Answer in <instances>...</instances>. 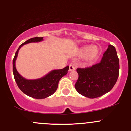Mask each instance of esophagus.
Instances as JSON below:
<instances>
[{"label":"esophagus","mask_w":131,"mask_h":131,"mask_svg":"<svg viewBox=\"0 0 131 131\" xmlns=\"http://www.w3.org/2000/svg\"><path fill=\"white\" fill-rule=\"evenodd\" d=\"M75 70V67L73 64H70L69 65V70L68 71H74Z\"/></svg>","instance_id":"34e87169"}]
</instances>
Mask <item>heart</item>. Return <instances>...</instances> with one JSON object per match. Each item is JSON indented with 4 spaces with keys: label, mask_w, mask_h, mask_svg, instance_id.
<instances>
[{
    "label": "heart",
    "mask_w": 131,
    "mask_h": 131,
    "mask_svg": "<svg viewBox=\"0 0 131 131\" xmlns=\"http://www.w3.org/2000/svg\"><path fill=\"white\" fill-rule=\"evenodd\" d=\"M100 49L96 46H85L78 50V54L83 56V60L86 62L94 61L100 54Z\"/></svg>",
    "instance_id": "b5f03b06"
}]
</instances>
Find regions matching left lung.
Returning <instances> with one entry per match:
<instances>
[{"label": "left lung", "instance_id": "1", "mask_svg": "<svg viewBox=\"0 0 131 131\" xmlns=\"http://www.w3.org/2000/svg\"><path fill=\"white\" fill-rule=\"evenodd\" d=\"M75 89L82 95L93 99L108 93L119 75V60L115 48L109 45L100 63L91 67L77 68Z\"/></svg>", "mask_w": 131, "mask_h": 131}]
</instances>
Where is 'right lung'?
<instances>
[{
	"label": "right lung",
	"mask_w": 131,
	"mask_h": 131,
	"mask_svg": "<svg viewBox=\"0 0 131 131\" xmlns=\"http://www.w3.org/2000/svg\"><path fill=\"white\" fill-rule=\"evenodd\" d=\"M42 40L43 37H35L26 41L20 45L12 61L14 77L18 87L27 96L38 99H45L53 95L57 89L60 80L67 75L69 70V67L67 66L63 69L52 70L42 78L35 80L26 79L19 73L16 68V60L20 48L26 44L41 42Z\"/></svg>",
	"instance_id": "1"
}]
</instances>
